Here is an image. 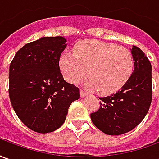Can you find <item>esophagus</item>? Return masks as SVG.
<instances>
[{
	"instance_id": "esophagus-1",
	"label": "esophagus",
	"mask_w": 159,
	"mask_h": 159,
	"mask_svg": "<svg viewBox=\"0 0 159 159\" xmlns=\"http://www.w3.org/2000/svg\"><path fill=\"white\" fill-rule=\"evenodd\" d=\"M80 95H81V97H85L86 95H88V93L81 89V91H80Z\"/></svg>"
}]
</instances>
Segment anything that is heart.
<instances>
[{
  "mask_svg": "<svg viewBox=\"0 0 159 159\" xmlns=\"http://www.w3.org/2000/svg\"><path fill=\"white\" fill-rule=\"evenodd\" d=\"M60 69L69 82L76 83L87 75L89 85L101 93L120 89L132 73L133 56L122 46L99 41H84L65 52L59 61Z\"/></svg>",
  "mask_w": 159,
  "mask_h": 159,
  "instance_id": "b5f03b06",
  "label": "heart"
}]
</instances>
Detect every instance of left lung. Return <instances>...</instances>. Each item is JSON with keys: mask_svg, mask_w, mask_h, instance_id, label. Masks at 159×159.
<instances>
[{"mask_svg": "<svg viewBox=\"0 0 159 159\" xmlns=\"http://www.w3.org/2000/svg\"><path fill=\"white\" fill-rule=\"evenodd\" d=\"M134 70L115 93L100 97V108L90 114L93 123L103 133L119 135L134 129L144 119L152 99V65L142 50L134 46Z\"/></svg>", "mask_w": 159, "mask_h": 159, "instance_id": "1", "label": "left lung"}]
</instances>
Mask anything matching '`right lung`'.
I'll use <instances>...</instances> for the list:
<instances>
[{
	"mask_svg": "<svg viewBox=\"0 0 159 159\" xmlns=\"http://www.w3.org/2000/svg\"><path fill=\"white\" fill-rule=\"evenodd\" d=\"M62 36L42 37L16 52L9 67V98L12 108L30 129L46 134L62 125L80 90L65 81L59 57L66 48Z\"/></svg>",
	"mask_w": 159,
	"mask_h": 159,
	"instance_id": "add662e5",
	"label": "right lung"
}]
</instances>
